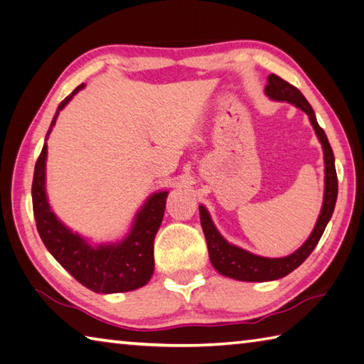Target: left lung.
<instances>
[{"mask_svg": "<svg viewBox=\"0 0 364 364\" xmlns=\"http://www.w3.org/2000/svg\"><path fill=\"white\" fill-rule=\"evenodd\" d=\"M266 95L270 100L277 102H288L294 105L296 108L302 109L310 119V124L314 125V130L323 146V154H325V196H323V205L318 220H316L315 228L310 234L309 239L304 242L301 248H297L293 255L285 257H262L250 253V251L239 248L229 243L224 237L218 232L208 210L200 205V224L207 240L208 256L213 267L224 277L229 279L242 280V282H270L279 280L282 277L288 275L297 269L301 264L307 259L309 255L312 253L316 243L320 242L323 232H325L326 224L333 216V211L338 200V175H336L334 165V154L329 144L325 130H323L318 122L310 103L306 100V97L301 94L299 89H296L287 81H283L280 76L269 75Z\"/></svg>", "mask_w": 364, "mask_h": 364, "instance_id": "left-lung-1", "label": "left lung"}]
</instances>
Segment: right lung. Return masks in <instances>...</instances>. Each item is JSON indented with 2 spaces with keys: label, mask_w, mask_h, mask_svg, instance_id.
<instances>
[{
  "label": "right lung",
  "mask_w": 364,
  "mask_h": 364,
  "mask_svg": "<svg viewBox=\"0 0 364 364\" xmlns=\"http://www.w3.org/2000/svg\"><path fill=\"white\" fill-rule=\"evenodd\" d=\"M81 89L84 84L77 85L58 105L48 135L55 125L58 113ZM46 159L48 144L44 143L35 165L31 197L38 232L49 253L81 285L95 293H125L146 285L154 274V239L164 218L167 191L154 193L144 202L122 242L94 247L79 234L71 232L50 210L46 196Z\"/></svg>",
  "instance_id": "right-lung-1"
}]
</instances>
